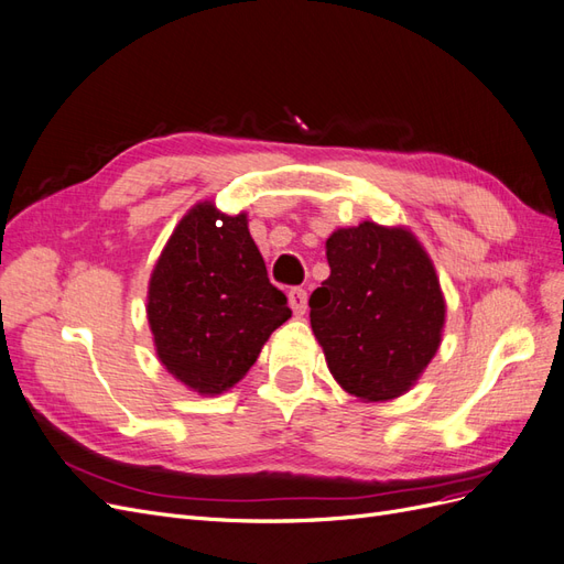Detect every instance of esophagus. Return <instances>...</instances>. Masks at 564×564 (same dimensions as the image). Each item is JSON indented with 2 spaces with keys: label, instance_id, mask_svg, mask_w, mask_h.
Listing matches in <instances>:
<instances>
[{
  "label": "esophagus",
  "instance_id": "obj_1",
  "mask_svg": "<svg viewBox=\"0 0 564 564\" xmlns=\"http://www.w3.org/2000/svg\"><path fill=\"white\" fill-rule=\"evenodd\" d=\"M286 296H289V305H292V311L296 315H303L305 308H308V292H305L303 286H292Z\"/></svg>",
  "mask_w": 564,
  "mask_h": 564
}]
</instances>
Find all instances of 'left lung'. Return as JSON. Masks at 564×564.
<instances>
[{
	"instance_id": "8db88e82",
	"label": "left lung",
	"mask_w": 564,
	"mask_h": 564,
	"mask_svg": "<svg viewBox=\"0 0 564 564\" xmlns=\"http://www.w3.org/2000/svg\"><path fill=\"white\" fill-rule=\"evenodd\" d=\"M332 275L311 294V324L350 395H402L437 352L445 299L412 232L365 220L327 240Z\"/></svg>"
}]
</instances>
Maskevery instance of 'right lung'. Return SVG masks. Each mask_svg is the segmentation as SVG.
<instances>
[{
	"mask_svg": "<svg viewBox=\"0 0 564 564\" xmlns=\"http://www.w3.org/2000/svg\"><path fill=\"white\" fill-rule=\"evenodd\" d=\"M289 317L286 296L268 280L247 216L197 204L150 278L148 319L162 365L202 395H216L245 377Z\"/></svg>",
	"mask_w": 564,
	"mask_h": 564,
	"instance_id": "right-lung-1",
	"label": "right lung"
}]
</instances>
